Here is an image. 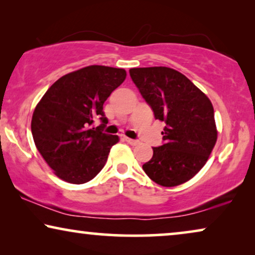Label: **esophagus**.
Masks as SVG:
<instances>
[{"label":"esophagus","mask_w":255,"mask_h":255,"mask_svg":"<svg viewBox=\"0 0 255 255\" xmlns=\"http://www.w3.org/2000/svg\"><path fill=\"white\" fill-rule=\"evenodd\" d=\"M124 139H125V141L128 142V144H130L132 146H135V145L139 144V141L135 140V139H131V138H128V137H125Z\"/></svg>","instance_id":"34e87169"}]
</instances>
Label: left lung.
I'll use <instances>...</instances> for the list:
<instances>
[{
  "instance_id": "1",
  "label": "left lung",
  "mask_w": 255,
  "mask_h": 255,
  "mask_svg": "<svg viewBox=\"0 0 255 255\" xmlns=\"http://www.w3.org/2000/svg\"><path fill=\"white\" fill-rule=\"evenodd\" d=\"M130 76L165 122L163 144L153 147L142 169L155 183L175 187L194 177L205 165L217 140L214 107L187 76L168 67L131 68Z\"/></svg>"
}]
</instances>
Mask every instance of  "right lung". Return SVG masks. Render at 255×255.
<instances>
[{"instance_id": "1", "label": "right lung", "mask_w": 255, "mask_h": 255, "mask_svg": "<svg viewBox=\"0 0 255 255\" xmlns=\"http://www.w3.org/2000/svg\"><path fill=\"white\" fill-rule=\"evenodd\" d=\"M125 78L122 68L88 66L55 81L37 104L31 121L34 144L61 180L86 183L106 165L120 138L103 132V104ZM96 118L101 124L92 128Z\"/></svg>"}]
</instances>
